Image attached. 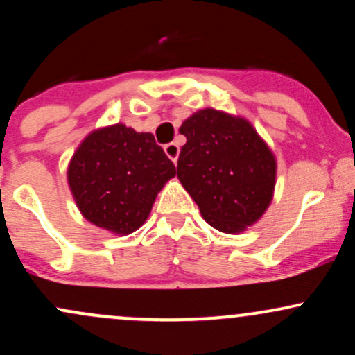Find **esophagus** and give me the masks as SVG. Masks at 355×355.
Masks as SVG:
<instances>
[{
    "mask_svg": "<svg viewBox=\"0 0 355 355\" xmlns=\"http://www.w3.org/2000/svg\"><path fill=\"white\" fill-rule=\"evenodd\" d=\"M164 150H165L166 157H168L170 160H172V162H175V164H177V160H178V153H180V146H178L177 144H166V145L164 146Z\"/></svg>",
    "mask_w": 355,
    "mask_h": 355,
    "instance_id": "obj_1",
    "label": "esophagus"
}]
</instances>
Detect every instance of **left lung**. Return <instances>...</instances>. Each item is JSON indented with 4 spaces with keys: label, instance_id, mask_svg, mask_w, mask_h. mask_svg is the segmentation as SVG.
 <instances>
[{
    "label": "left lung",
    "instance_id": "obj_1",
    "mask_svg": "<svg viewBox=\"0 0 355 355\" xmlns=\"http://www.w3.org/2000/svg\"><path fill=\"white\" fill-rule=\"evenodd\" d=\"M187 137L177 175L214 229L239 234L266 214L274 197L272 150L242 116L205 108L180 126Z\"/></svg>",
    "mask_w": 355,
    "mask_h": 355
}]
</instances>
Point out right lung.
<instances>
[{"label":"right lung","instance_id":"add662e5","mask_svg":"<svg viewBox=\"0 0 355 355\" xmlns=\"http://www.w3.org/2000/svg\"><path fill=\"white\" fill-rule=\"evenodd\" d=\"M175 175L152 133L116 123L81 141L68 166V185L88 222L128 235L144 225L157 193Z\"/></svg>","mask_w":355,"mask_h":355}]
</instances>
